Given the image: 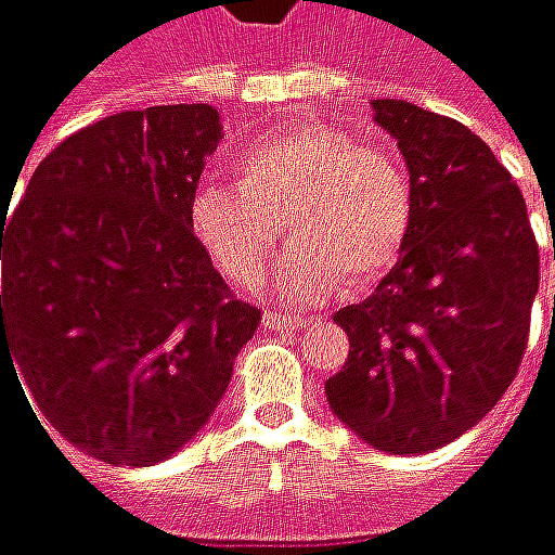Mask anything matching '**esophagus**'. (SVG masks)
Masks as SVG:
<instances>
[{"instance_id": "1", "label": "esophagus", "mask_w": 555, "mask_h": 555, "mask_svg": "<svg viewBox=\"0 0 555 555\" xmlns=\"http://www.w3.org/2000/svg\"><path fill=\"white\" fill-rule=\"evenodd\" d=\"M261 325H264V328H271V332H297V328H302V322H299V319L281 315V312H264Z\"/></svg>"}]
</instances>
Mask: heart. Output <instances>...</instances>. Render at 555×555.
<instances>
[{
    "label": "heart",
    "mask_w": 555,
    "mask_h": 555,
    "mask_svg": "<svg viewBox=\"0 0 555 555\" xmlns=\"http://www.w3.org/2000/svg\"><path fill=\"white\" fill-rule=\"evenodd\" d=\"M414 223L404 164L360 144L347 129L299 122L253 141L236 157V185L202 182L189 198L198 246L236 284H253L281 227L294 249L278 261L274 287L309 306L332 291H363L401 258Z\"/></svg>",
    "instance_id": "1"
}]
</instances>
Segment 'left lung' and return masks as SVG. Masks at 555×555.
I'll use <instances>...</instances> for the list:
<instances>
[{
	"label": "left lung",
	"instance_id": "left-lung-1",
	"mask_svg": "<svg viewBox=\"0 0 555 555\" xmlns=\"http://www.w3.org/2000/svg\"><path fill=\"white\" fill-rule=\"evenodd\" d=\"M414 189V223L376 294L344 306L350 337L325 382L335 416L388 455H423L477 426L518 373L540 256L528 205L487 141L408 100H373Z\"/></svg>",
	"mask_w": 555,
	"mask_h": 555
}]
</instances>
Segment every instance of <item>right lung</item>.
Segmentation results:
<instances>
[{"mask_svg":"<svg viewBox=\"0 0 555 555\" xmlns=\"http://www.w3.org/2000/svg\"><path fill=\"white\" fill-rule=\"evenodd\" d=\"M223 139L208 103L106 116L43 157L0 215V363L72 446L151 467L211 420L256 306L189 227ZM24 391V388H21Z\"/></svg>","mask_w":555,"mask_h":555,"instance_id":"right-lung-1","label":"right lung"}]
</instances>
